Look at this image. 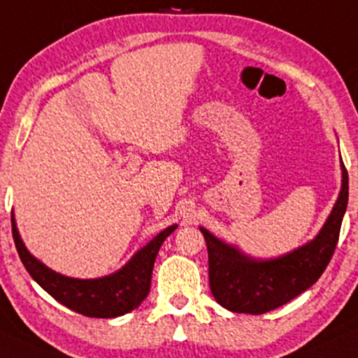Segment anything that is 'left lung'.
<instances>
[{"label": "left lung", "instance_id": "1", "mask_svg": "<svg viewBox=\"0 0 358 358\" xmlns=\"http://www.w3.org/2000/svg\"><path fill=\"white\" fill-rule=\"evenodd\" d=\"M348 203V173L342 163V190L315 240L275 260H252L200 228L208 250L210 290L230 312L262 315L285 305L320 278L338 243Z\"/></svg>", "mask_w": 358, "mask_h": 358}]
</instances>
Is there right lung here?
I'll return each mask as SVG.
<instances>
[{"mask_svg":"<svg viewBox=\"0 0 358 358\" xmlns=\"http://www.w3.org/2000/svg\"><path fill=\"white\" fill-rule=\"evenodd\" d=\"M176 228L168 227L158 234L146 247L123 266L108 277L96 280H76L55 273L48 266L38 262L21 242L11 215V231L18 255L24 268L34 282L53 296L56 302L85 317L113 318L135 310L145 300L152 283V272L158 250L165 238Z\"/></svg>","mask_w":358,"mask_h":358,"instance_id":"right-lung-1","label":"right lung"}]
</instances>
